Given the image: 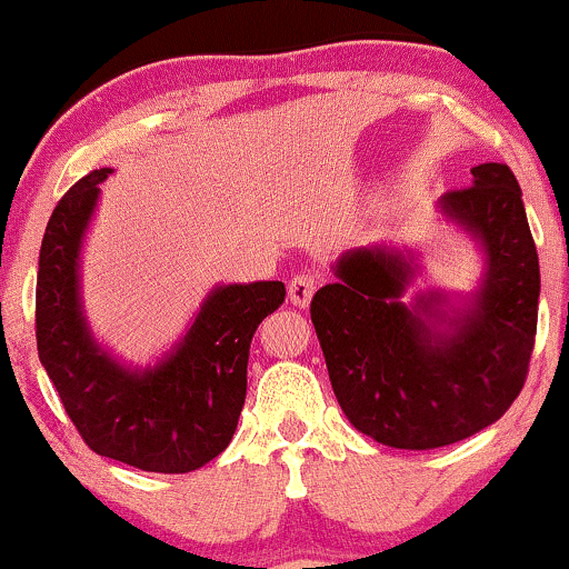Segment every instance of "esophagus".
I'll return each mask as SVG.
<instances>
[{
	"label": "esophagus",
	"mask_w": 569,
	"mask_h": 569,
	"mask_svg": "<svg viewBox=\"0 0 569 569\" xmlns=\"http://www.w3.org/2000/svg\"><path fill=\"white\" fill-rule=\"evenodd\" d=\"M318 283H321V272H318V270H302V272H297V276H293V278L289 280V297H291V302L299 305V307L310 305V299H312V293H316Z\"/></svg>",
	"instance_id": "esophagus-1"
}]
</instances>
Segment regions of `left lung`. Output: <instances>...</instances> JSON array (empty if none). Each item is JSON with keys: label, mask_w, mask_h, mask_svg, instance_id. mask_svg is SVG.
Instances as JSON below:
<instances>
[{"label": "left lung", "mask_w": 569, "mask_h": 569, "mask_svg": "<svg viewBox=\"0 0 569 569\" xmlns=\"http://www.w3.org/2000/svg\"><path fill=\"white\" fill-rule=\"evenodd\" d=\"M471 173L473 184L441 200L487 253L471 310L447 318L441 293L403 305L411 264L377 246L345 253L337 283L310 302L339 407L388 447L436 449L479 433L506 415L530 371L540 267L521 187L506 162H481ZM426 311L450 331L430 332Z\"/></svg>", "instance_id": "8db88e82"}]
</instances>
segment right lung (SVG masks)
Listing matches in <instances>:
<instances>
[{"instance_id": "1", "label": "right lung", "mask_w": 569, "mask_h": 569, "mask_svg": "<svg viewBox=\"0 0 569 569\" xmlns=\"http://www.w3.org/2000/svg\"><path fill=\"white\" fill-rule=\"evenodd\" d=\"M90 171L58 200L39 248L37 350L77 433L96 455L139 471L187 473L232 441L246 403L248 350L286 299L280 280L219 286L166 361L130 371L90 337L77 259L98 184Z\"/></svg>"}]
</instances>
